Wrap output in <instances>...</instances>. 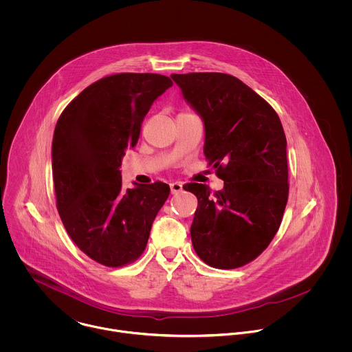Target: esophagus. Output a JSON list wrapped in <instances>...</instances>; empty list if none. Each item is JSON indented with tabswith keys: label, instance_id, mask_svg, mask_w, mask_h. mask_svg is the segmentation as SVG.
<instances>
[{
	"label": "esophagus",
	"instance_id": "1",
	"mask_svg": "<svg viewBox=\"0 0 352 352\" xmlns=\"http://www.w3.org/2000/svg\"><path fill=\"white\" fill-rule=\"evenodd\" d=\"M180 191H183V184L180 182L170 183V192L172 194H179Z\"/></svg>",
	"mask_w": 352,
	"mask_h": 352
}]
</instances>
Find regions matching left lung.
I'll return each mask as SVG.
<instances>
[{
	"mask_svg": "<svg viewBox=\"0 0 352 352\" xmlns=\"http://www.w3.org/2000/svg\"><path fill=\"white\" fill-rule=\"evenodd\" d=\"M204 124L203 153L223 190L183 188L198 198L194 250L214 268H237L276 234L289 197L286 135L278 113L248 85L223 73L172 74Z\"/></svg>",
	"mask_w": 352,
	"mask_h": 352,
	"instance_id": "8db88e82",
	"label": "left lung"
}]
</instances>
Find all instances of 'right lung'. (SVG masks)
Returning <instances> with one entry per match:
<instances>
[{
    "label": "right lung",
    "instance_id": "right-lung-1",
    "mask_svg": "<svg viewBox=\"0 0 352 352\" xmlns=\"http://www.w3.org/2000/svg\"><path fill=\"white\" fill-rule=\"evenodd\" d=\"M172 85L154 73L113 74L85 88L56 122L51 162L59 217L74 244L107 267L141 256L168 199L161 182L123 190L119 168L151 104Z\"/></svg>",
    "mask_w": 352,
    "mask_h": 352
}]
</instances>
